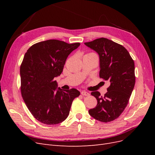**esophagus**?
<instances>
[{"label": "esophagus", "mask_w": 155, "mask_h": 155, "mask_svg": "<svg viewBox=\"0 0 155 155\" xmlns=\"http://www.w3.org/2000/svg\"><path fill=\"white\" fill-rule=\"evenodd\" d=\"M81 95H83V96H86L90 95V94H89V93H88V92H87V91H81Z\"/></svg>", "instance_id": "obj_1"}]
</instances>
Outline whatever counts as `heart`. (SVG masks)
I'll list each match as a JSON object with an SVG mask.
<instances>
[{
    "label": "heart",
    "mask_w": 155,
    "mask_h": 155,
    "mask_svg": "<svg viewBox=\"0 0 155 155\" xmlns=\"http://www.w3.org/2000/svg\"><path fill=\"white\" fill-rule=\"evenodd\" d=\"M91 54H92V53H91Z\"/></svg>",
    "instance_id": "1"
}]
</instances>
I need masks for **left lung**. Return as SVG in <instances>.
I'll return each instance as SVG.
<instances>
[{"label": "left lung", "instance_id": "1", "mask_svg": "<svg viewBox=\"0 0 155 155\" xmlns=\"http://www.w3.org/2000/svg\"><path fill=\"white\" fill-rule=\"evenodd\" d=\"M85 45L94 50L100 58V77L110 81L104 96L92 92L97 101L88 113L94 118L109 122L118 118L127 105L135 84L134 63L122 45L106 38L94 40Z\"/></svg>", "mask_w": 155, "mask_h": 155}]
</instances>
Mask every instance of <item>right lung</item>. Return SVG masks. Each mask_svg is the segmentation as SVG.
Here are the masks:
<instances>
[{"label": "right lung", "instance_id": "obj_1", "mask_svg": "<svg viewBox=\"0 0 155 155\" xmlns=\"http://www.w3.org/2000/svg\"><path fill=\"white\" fill-rule=\"evenodd\" d=\"M80 45L50 39L39 42L27 50L20 68L21 91L34 118L46 125L61 123L68 117L76 88L64 91L55 78L60 76L68 55Z\"/></svg>", "mask_w": 155, "mask_h": 155}]
</instances>
